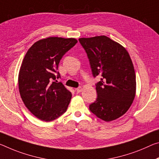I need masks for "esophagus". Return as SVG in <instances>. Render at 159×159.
Returning a JSON list of instances; mask_svg holds the SVG:
<instances>
[{"label": "esophagus", "instance_id": "34e87169", "mask_svg": "<svg viewBox=\"0 0 159 159\" xmlns=\"http://www.w3.org/2000/svg\"><path fill=\"white\" fill-rule=\"evenodd\" d=\"M82 88L81 87H79V88H77L76 89H75V90H76V92L77 93H80L82 91Z\"/></svg>", "mask_w": 159, "mask_h": 159}]
</instances>
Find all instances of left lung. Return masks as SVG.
<instances>
[{
  "instance_id": "8db88e82",
  "label": "left lung",
  "mask_w": 159,
  "mask_h": 159,
  "mask_svg": "<svg viewBox=\"0 0 159 159\" xmlns=\"http://www.w3.org/2000/svg\"><path fill=\"white\" fill-rule=\"evenodd\" d=\"M89 59L98 97L90 112L106 122L115 120L129 110L136 93V75L132 59L125 47L106 36L80 38Z\"/></svg>"
}]
</instances>
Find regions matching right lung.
<instances>
[{
	"label": "right lung",
	"instance_id": "1",
	"mask_svg": "<svg viewBox=\"0 0 159 159\" xmlns=\"http://www.w3.org/2000/svg\"><path fill=\"white\" fill-rule=\"evenodd\" d=\"M74 38L48 37L32 45L22 61L19 91L25 106L39 120L50 122L66 111L71 93L56 79L60 60L77 43Z\"/></svg>",
	"mask_w": 159,
	"mask_h": 159
}]
</instances>
